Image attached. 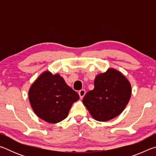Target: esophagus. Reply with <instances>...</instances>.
<instances>
[{"mask_svg": "<svg viewBox=\"0 0 156 156\" xmlns=\"http://www.w3.org/2000/svg\"><path fill=\"white\" fill-rule=\"evenodd\" d=\"M85 94H86V91L84 90V89H81V90H80L78 92V94L79 96H80V98H83L84 95H85Z\"/></svg>", "mask_w": 156, "mask_h": 156, "instance_id": "34e87169", "label": "esophagus"}]
</instances>
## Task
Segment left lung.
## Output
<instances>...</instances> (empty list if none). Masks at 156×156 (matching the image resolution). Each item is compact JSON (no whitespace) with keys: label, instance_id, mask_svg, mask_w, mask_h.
Wrapping results in <instances>:
<instances>
[{"label":"left lung","instance_id":"8db88e82","mask_svg":"<svg viewBox=\"0 0 156 156\" xmlns=\"http://www.w3.org/2000/svg\"><path fill=\"white\" fill-rule=\"evenodd\" d=\"M131 95L127 79L117 70L109 69L96 76L94 89L85 94L83 101L95 120L105 122L122 113Z\"/></svg>","mask_w":156,"mask_h":156}]
</instances>
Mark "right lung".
Returning <instances> with one entry per match:
<instances>
[{"label":"right lung","instance_id":"right-lung-1","mask_svg":"<svg viewBox=\"0 0 156 156\" xmlns=\"http://www.w3.org/2000/svg\"><path fill=\"white\" fill-rule=\"evenodd\" d=\"M29 99L39 118L47 122L57 123L67 118L79 96L60 75L45 72L31 85Z\"/></svg>","mask_w":156,"mask_h":156}]
</instances>
